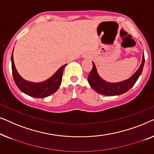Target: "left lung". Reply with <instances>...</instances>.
<instances>
[{
  "instance_id": "left-lung-1",
  "label": "left lung",
  "mask_w": 154,
  "mask_h": 154,
  "mask_svg": "<svg viewBox=\"0 0 154 154\" xmlns=\"http://www.w3.org/2000/svg\"><path fill=\"white\" fill-rule=\"evenodd\" d=\"M144 55L143 54L142 61L139 69L128 79L119 83H109L105 82L98 76L95 64L93 63V68L88 76V81L95 91L105 96H117L127 92L134 86L140 76L144 65Z\"/></svg>"
}]
</instances>
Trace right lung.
I'll return each instance as SVG.
<instances>
[{"label":"right lung","instance_id":"1","mask_svg":"<svg viewBox=\"0 0 154 154\" xmlns=\"http://www.w3.org/2000/svg\"><path fill=\"white\" fill-rule=\"evenodd\" d=\"M12 54L11 60L13 79H14L17 87L23 93H24L28 96L33 97V98H42L50 96L58 90L60 83H61L63 71L66 65L60 67L57 70V72L47 81L41 82V83H33V82L26 81L18 74L16 68H15Z\"/></svg>","mask_w":154,"mask_h":154}]
</instances>
